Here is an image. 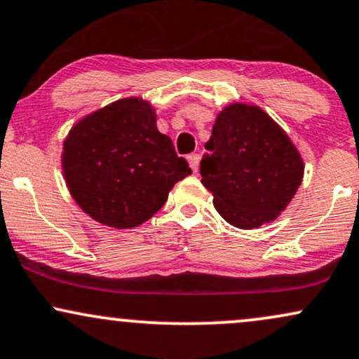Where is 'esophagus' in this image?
<instances>
[{
	"label": "esophagus",
	"instance_id": "34e87169",
	"mask_svg": "<svg viewBox=\"0 0 359 359\" xmlns=\"http://www.w3.org/2000/svg\"><path fill=\"white\" fill-rule=\"evenodd\" d=\"M189 161V165H191L192 172H197L198 170V162H201V157H198V154H191L187 157Z\"/></svg>",
	"mask_w": 359,
	"mask_h": 359
}]
</instances>
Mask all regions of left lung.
<instances>
[{"label":"left lung","instance_id":"1","mask_svg":"<svg viewBox=\"0 0 359 359\" xmlns=\"http://www.w3.org/2000/svg\"><path fill=\"white\" fill-rule=\"evenodd\" d=\"M202 184L232 226L254 229L274 221L294 197L304 163L287 133L259 107L232 103L215 118Z\"/></svg>","mask_w":359,"mask_h":359}]
</instances>
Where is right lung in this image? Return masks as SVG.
Returning a JSON list of instances; mask_svg holds the SVG:
<instances>
[{
	"label": "right lung",
	"mask_w": 359,
	"mask_h": 359,
	"mask_svg": "<svg viewBox=\"0 0 359 359\" xmlns=\"http://www.w3.org/2000/svg\"><path fill=\"white\" fill-rule=\"evenodd\" d=\"M62 165L81 210L115 229L149 221L192 174L142 98H123L80 120L65 140Z\"/></svg>",
	"instance_id": "obj_1"
}]
</instances>
